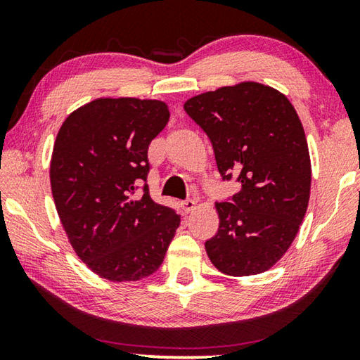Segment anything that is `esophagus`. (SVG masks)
<instances>
[{"label": "esophagus", "mask_w": 360, "mask_h": 360, "mask_svg": "<svg viewBox=\"0 0 360 360\" xmlns=\"http://www.w3.org/2000/svg\"><path fill=\"white\" fill-rule=\"evenodd\" d=\"M195 205H197V203H195L193 200H184V202L181 203V208L184 210V212H191V211L195 210Z\"/></svg>", "instance_id": "1"}]
</instances>
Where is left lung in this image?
Returning a JSON list of instances; mask_svg holds the SVG:
<instances>
[{
	"instance_id": "obj_1",
	"label": "left lung",
	"mask_w": 360,
	"mask_h": 360,
	"mask_svg": "<svg viewBox=\"0 0 360 360\" xmlns=\"http://www.w3.org/2000/svg\"><path fill=\"white\" fill-rule=\"evenodd\" d=\"M184 109L208 135L222 179L241 184L216 203L221 222L205 243L210 260L230 276L266 271L294 241L311 187L308 144L294 106L268 85L241 82L193 96Z\"/></svg>"
}]
</instances>
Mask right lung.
Wrapping results in <instances>:
<instances>
[{"instance_id": "1", "label": "right lung", "mask_w": 360, "mask_h": 360, "mask_svg": "<svg viewBox=\"0 0 360 360\" xmlns=\"http://www.w3.org/2000/svg\"><path fill=\"white\" fill-rule=\"evenodd\" d=\"M168 119L163 101L98 98L68 115L53 144L60 221L84 264L109 281L155 273L179 227L181 216L148 186L149 144Z\"/></svg>"}]
</instances>
